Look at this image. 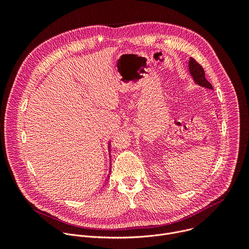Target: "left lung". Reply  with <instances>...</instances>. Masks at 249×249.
<instances>
[{
    "mask_svg": "<svg viewBox=\"0 0 249 249\" xmlns=\"http://www.w3.org/2000/svg\"><path fill=\"white\" fill-rule=\"evenodd\" d=\"M189 69H190L191 75L193 76L195 82L198 85L213 89L212 85L205 78V71L203 67L194 58H190L189 60Z\"/></svg>",
    "mask_w": 249,
    "mask_h": 249,
    "instance_id": "1",
    "label": "left lung"
}]
</instances>
